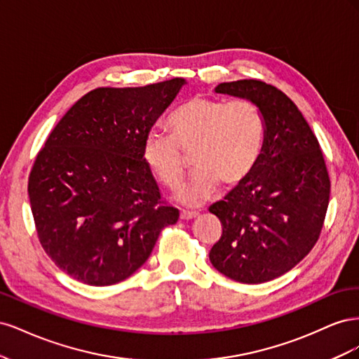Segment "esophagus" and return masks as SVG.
Wrapping results in <instances>:
<instances>
[{"instance_id": "1", "label": "esophagus", "mask_w": 359, "mask_h": 359, "mask_svg": "<svg viewBox=\"0 0 359 359\" xmlns=\"http://www.w3.org/2000/svg\"><path fill=\"white\" fill-rule=\"evenodd\" d=\"M199 214L196 212V211H187V210H182L181 211V214H180V217L182 220H191V219H196Z\"/></svg>"}]
</instances>
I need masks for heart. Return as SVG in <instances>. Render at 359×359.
I'll return each instance as SVG.
<instances>
[{"label":"heart","instance_id":"obj_1","mask_svg":"<svg viewBox=\"0 0 359 359\" xmlns=\"http://www.w3.org/2000/svg\"><path fill=\"white\" fill-rule=\"evenodd\" d=\"M168 126L172 137L157 130L147 133L142 157L163 186L175 189L187 169L182 154L193 153L196 173L177 193L186 205L198 206L211 199L219 184L240 186L264 153L265 119L250 100L191 97L169 116Z\"/></svg>","mask_w":359,"mask_h":359}]
</instances>
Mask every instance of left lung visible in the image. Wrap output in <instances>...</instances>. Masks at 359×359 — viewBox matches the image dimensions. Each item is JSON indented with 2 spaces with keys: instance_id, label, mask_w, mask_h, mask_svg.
Returning a JSON list of instances; mask_svg holds the SVG:
<instances>
[{
  "instance_id": "8db88e82",
  "label": "left lung",
  "mask_w": 359,
  "mask_h": 359,
  "mask_svg": "<svg viewBox=\"0 0 359 359\" xmlns=\"http://www.w3.org/2000/svg\"><path fill=\"white\" fill-rule=\"evenodd\" d=\"M215 93L253 102L264 115L266 139L252 175L210 206L223 229L210 260L240 283H265L299 264L318 243L330 175L318 137L283 91L243 79L223 82Z\"/></svg>"
}]
</instances>
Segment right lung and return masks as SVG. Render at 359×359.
<instances>
[{
	"label": "right lung",
	"instance_id": "add662e5",
	"mask_svg": "<svg viewBox=\"0 0 359 359\" xmlns=\"http://www.w3.org/2000/svg\"><path fill=\"white\" fill-rule=\"evenodd\" d=\"M182 78L136 88H97L52 130L32 165L28 196L39 241L64 273L111 286L142 266L180 211L147 168V133Z\"/></svg>",
	"mask_w": 359,
	"mask_h": 359
}]
</instances>
